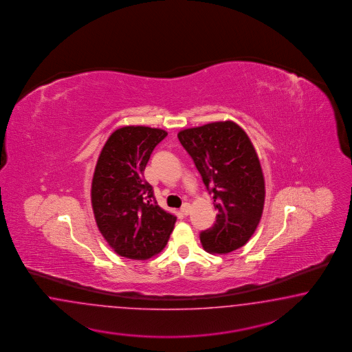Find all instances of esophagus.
<instances>
[{"instance_id":"esophagus-1","label":"esophagus","mask_w":352,"mask_h":352,"mask_svg":"<svg viewBox=\"0 0 352 352\" xmlns=\"http://www.w3.org/2000/svg\"><path fill=\"white\" fill-rule=\"evenodd\" d=\"M181 212L183 215H188V214L191 213V205L190 204H183Z\"/></svg>"}]
</instances>
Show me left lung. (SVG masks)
Masks as SVG:
<instances>
[{
  "label": "left lung",
  "instance_id": "1",
  "mask_svg": "<svg viewBox=\"0 0 352 352\" xmlns=\"http://www.w3.org/2000/svg\"><path fill=\"white\" fill-rule=\"evenodd\" d=\"M218 210L200 234L204 249L226 254L245 245L263 213L265 178L256 149L234 121L210 122L178 133Z\"/></svg>",
  "mask_w": 352,
  "mask_h": 352
}]
</instances>
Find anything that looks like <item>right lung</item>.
Returning a JSON list of instances; mask_svg holds the SVG:
<instances>
[{"mask_svg": "<svg viewBox=\"0 0 352 352\" xmlns=\"http://www.w3.org/2000/svg\"><path fill=\"white\" fill-rule=\"evenodd\" d=\"M168 133L148 126L115 130L102 149L91 182L96 226L118 256L143 261L165 248L177 217L157 205L143 171Z\"/></svg>", "mask_w": 352, "mask_h": 352, "instance_id": "1", "label": "right lung"}]
</instances>
